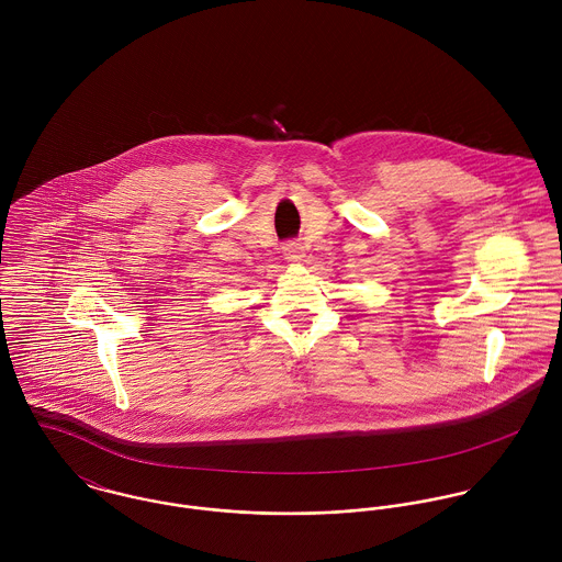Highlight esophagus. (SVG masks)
<instances>
[{
  "mask_svg": "<svg viewBox=\"0 0 562 562\" xmlns=\"http://www.w3.org/2000/svg\"><path fill=\"white\" fill-rule=\"evenodd\" d=\"M283 255L288 261H301L303 259V246L299 241H288L283 246Z\"/></svg>",
  "mask_w": 562,
  "mask_h": 562,
  "instance_id": "esophagus-1",
  "label": "esophagus"
}]
</instances>
